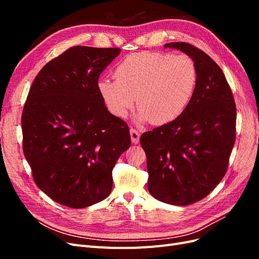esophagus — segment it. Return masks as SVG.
<instances>
[{
	"instance_id": "obj_1",
	"label": "esophagus",
	"mask_w": 259,
	"mask_h": 259,
	"mask_svg": "<svg viewBox=\"0 0 259 259\" xmlns=\"http://www.w3.org/2000/svg\"><path fill=\"white\" fill-rule=\"evenodd\" d=\"M130 135H131V139H132V143H133V144H138V143H139L140 134H139L138 131H136V130H134V128H131Z\"/></svg>"
}]
</instances>
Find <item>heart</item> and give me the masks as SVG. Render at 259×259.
Masks as SVG:
<instances>
[{"label":"heart","instance_id":"heart-1","mask_svg":"<svg viewBox=\"0 0 259 259\" xmlns=\"http://www.w3.org/2000/svg\"><path fill=\"white\" fill-rule=\"evenodd\" d=\"M115 80L101 79L98 92L109 111L125 117L136 103L137 121L166 124L189 105L197 85L194 61L186 55L143 52L130 55L114 69Z\"/></svg>","mask_w":259,"mask_h":259}]
</instances>
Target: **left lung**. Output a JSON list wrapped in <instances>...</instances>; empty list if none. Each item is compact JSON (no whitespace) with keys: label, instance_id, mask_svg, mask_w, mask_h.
Returning <instances> with one entry per match:
<instances>
[{"label":"left lung","instance_id":"1","mask_svg":"<svg viewBox=\"0 0 259 259\" xmlns=\"http://www.w3.org/2000/svg\"><path fill=\"white\" fill-rule=\"evenodd\" d=\"M189 56L198 72L193 96L176 120L144 133L148 190L173 205H189L205 198L221 183L236 142L237 109L222 69L194 46L164 45Z\"/></svg>","mask_w":259,"mask_h":259}]
</instances>
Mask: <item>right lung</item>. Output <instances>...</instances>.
I'll list each match as a JSON object with an SVG mask.
<instances>
[{
  "instance_id": "obj_1",
  "label": "right lung",
  "mask_w": 259,
  "mask_h": 259,
  "mask_svg": "<svg viewBox=\"0 0 259 259\" xmlns=\"http://www.w3.org/2000/svg\"><path fill=\"white\" fill-rule=\"evenodd\" d=\"M120 52L74 46L31 85L21 116L23 154L37 187L61 205L105 200L115 163L131 146L127 124L108 111L97 86Z\"/></svg>"
}]
</instances>
